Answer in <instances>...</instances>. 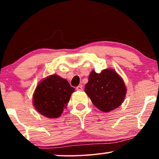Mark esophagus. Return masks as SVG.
<instances>
[{
	"mask_svg": "<svg viewBox=\"0 0 159 159\" xmlns=\"http://www.w3.org/2000/svg\"><path fill=\"white\" fill-rule=\"evenodd\" d=\"M76 90H79V91H82V85H79L76 88Z\"/></svg>",
	"mask_w": 159,
	"mask_h": 159,
	"instance_id": "obj_1",
	"label": "esophagus"
}]
</instances>
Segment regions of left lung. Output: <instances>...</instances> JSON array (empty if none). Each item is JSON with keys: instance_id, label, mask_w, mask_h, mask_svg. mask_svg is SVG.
Here are the masks:
<instances>
[{"instance_id": "1", "label": "left lung", "mask_w": 159, "mask_h": 159, "mask_svg": "<svg viewBox=\"0 0 159 159\" xmlns=\"http://www.w3.org/2000/svg\"><path fill=\"white\" fill-rule=\"evenodd\" d=\"M84 91L95 107L103 112H109L122 103L127 89L118 74L108 69L99 74L93 71Z\"/></svg>"}]
</instances>
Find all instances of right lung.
I'll return each instance as SVG.
<instances>
[{
    "label": "right lung",
    "mask_w": 159,
    "mask_h": 159,
    "mask_svg": "<svg viewBox=\"0 0 159 159\" xmlns=\"http://www.w3.org/2000/svg\"><path fill=\"white\" fill-rule=\"evenodd\" d=\"M75 91L66 80L53 75L40 82L33 95L35 109L48 118H57L66 107Z\"/></svg>",
    "instance_id": "add662e5"
}]
</instances>
